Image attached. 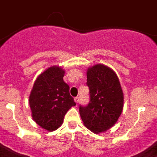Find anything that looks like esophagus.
<instances>
[{"label": "esophagus", "mask_w": 157, "mask_h": 157, "mask_svg": "<svg viewBox=\"0 0 157 157\" xmlns=\"http://www.w3.org/2000/svg\"><path fill=\"white\" fill-rule=\"evenodd\" d=\"M75 103H78V102H79L80 101V98L78 96H77V97H75Z\"/></svg>", "instance_id": "34e87169"}]
</instances>
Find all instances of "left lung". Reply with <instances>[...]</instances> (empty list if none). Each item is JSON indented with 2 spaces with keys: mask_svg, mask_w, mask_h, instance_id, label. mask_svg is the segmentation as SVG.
Instances as JSON below:
<instances>
[{
  "mask_svg": "<svg viewBox=\"0 0 157 157\" xmlns=\"http://www.w3.org/2000/svg\"><path fill=\"white\" fill-rule=\"evenodd\" d=\"M90 101L79 105L85 126L94 133L107 131L116 124L124 107V94L117 75L109 67L98 64L86 73Z\"/></svg>",
  "mask_w": 157,
  "mask_h": 157,
  "instance_id": "8db88e82",
  "label": "left lung"
}]
</instances>
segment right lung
<instances>
[{
	"mask_svg": "<svg viewBox=\"0 0 157 157\" xmlns=\"http://www.w3.org/2000/svg\"><path fill=\"white\" fill-rule=\"evenodd\" d=\"M64 73L60 67H50L36 79L29 96L33 120L50 132L62 125L68 110L76 105L63 81Z\"/></svg>",
	"mask_w": 157,
	"mask_h": 157,
	"instance_id": "right-lung-1",
	"label": "right lung"
}]
</instances>
